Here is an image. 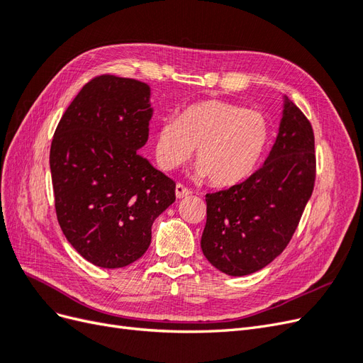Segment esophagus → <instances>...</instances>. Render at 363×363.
<instances>
[{"label": "esophagus", "mask_w": 363, "mask_h": 363, "mask_svg": "<svg viewBox=\"0 0 363 363\" xmlns=\"http://www.w3.org/2000/svg\"><path fill=\"white\" fill-rule=\"evenodd\" d=\"M189 194H191V189L186 188L184 184L182 183L175 184V196H177V199H183V196H188Z\"/></svg>", "instance_id": "esophagus-1"}]
</instances>
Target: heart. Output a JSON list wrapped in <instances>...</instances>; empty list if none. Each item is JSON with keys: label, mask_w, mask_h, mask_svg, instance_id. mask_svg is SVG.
I'll use <instances>...</instances> for the list:
<instances>
[{"label": "heart", "mask_w": 363, "mask_h": 363, "mask_svg": "<svg viewBox=\"0 0 363 363\" xmlns=\"http://www.w3.org/2000/svg\"><path fill=\"white\" fill-rule=\"evenodd\" d=\"M271 136L267 116L223 100L188 106L179 119H163L155 135L156 159L164 171L188 162L196 148V174L215 186L247 179Z\"/></svg>", "instance_id": "heart-1"}]
</instances>
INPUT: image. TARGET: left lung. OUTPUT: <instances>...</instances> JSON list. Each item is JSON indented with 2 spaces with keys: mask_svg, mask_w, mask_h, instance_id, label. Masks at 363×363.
<instances>
[{
  "mask_svg": "<svg viewBox=\"0 0 363 363\" xmlns=\"http://www.w3.org/2000/svg\"><path fill=\"white\" fill-rule=\"evenodd\" d=\"M315 136L309 119L284 98L276 144L263 167L232 188L207 194L201 250L233 277L265 268L288 247L313 192Z\"/></svg>",
  "mask_w": 363,
  "mask_h": 363,
  "instance_id": "obj_1",
  "label": "left lung"
}]
</instances>
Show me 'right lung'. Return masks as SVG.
<instances>
[{
	"label": "right lung",
	"instance_id": "1",
	"mask_svg": "<svg viewBox=\"0 0 363 363\" xmlns=\"http://www.w3.org/2000/svg\"><path fill=\"white\" fill-rule=\"evenodd\" d=\"M152 116L150 86L111 74L77 94L54 131L50 168L68 242L100 268H123L151 242L175 183L139 155Z\"/></svg>",
	"mask_w": 363,
	"mask_h": 363
}]
</instances>
